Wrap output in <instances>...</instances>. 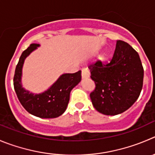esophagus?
Segmentation results:
<instances>
[{
    "instance_id": "obj_1",
    "label": "esophagus",
    "mask_w": 155,
    "mask_h": 155,
    "mask_svg": "<svg viewBox=\"0 0 155 155\" xmlns=\"http://www.w3.org/2000/svg\"><path fill=\"white\" fill-rule=\"evenodd\" d=\"M82 79H87L90 78V71L87 68H83L81 72Z\"/></svg>"
}]
</instances>
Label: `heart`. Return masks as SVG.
I'll use <instances>...</instances> for the list:
<instances>
[{
  "label": "heart",
  "instance_id": "1",
  "mask_svg": "<svg viewBox=\"0 0 155 155\" xmlns=\"http://www.w3.org/2000/svg\"><path fill=\"white\" fill-rule=\"evenodd\" d=\"M110 59V54H109V53L105 54L104 56L101 58V61H102L103 62H107V61H108Z\"/></svg>",
  "mask_w": 155,
  "mask_h": 155
}]
</instances>
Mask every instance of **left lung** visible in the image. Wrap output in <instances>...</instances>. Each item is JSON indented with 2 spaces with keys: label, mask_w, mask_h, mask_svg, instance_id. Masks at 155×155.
I'll list each match as a JSON object with an SVG mask.
<instances>
[{
  "label": "left lung",
  "mask_w": 155,
  "mask_h": 155,
  "mask_svg": "<svg viewBox=\"0 0 155 155\" xmlns=\"http://www.w3.org/2000/svg\"><path fill=\"white\" fill-rule=\"evenodd\" d=\"M89 69L96 85L90 97L94 108L102 114H120L139 97L144 70L138 52L127 42L118 40L111 61L103 64L97 61Z\"/></svg>",
  "instance_id": "obj_1"
}]
</instances>
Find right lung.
Masks as SVG:
<instances>
[{
    "label": "right lung",
    "mask_w": 155,
    "mask_h": 155,
    "mask_svg": "<svg viewBox=\"0 0 155 155\" xmlns=\"http://www.w3.org/2000/svg\"><path fill=\"white\" fill-rule=\"evenodd\" d=\"M40 46L32 43L23 53L16 67L14 86L17 97L25 110L30 114L43 119L56 118L66 110L70 100V93L81 81V71L63 74L44 92L34 94L23 87L22 75L25 59Z\"/></svg>",
    "instance_id": "right-lung-1"
}]
</instances>
